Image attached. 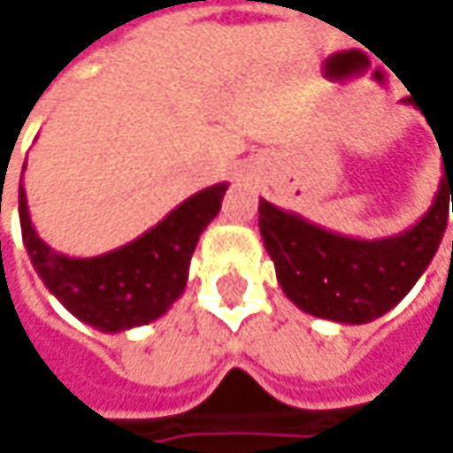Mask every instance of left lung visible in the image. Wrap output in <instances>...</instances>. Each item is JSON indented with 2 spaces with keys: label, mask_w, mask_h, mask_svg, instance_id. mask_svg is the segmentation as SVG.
Wrapping results in <instances>:
<instances>
[{
  "label": "left lung",
  "mask_w": 453,
  "mask_h": 453,
  "mask_svg": "<svg viewBox=\"0 0 453 453\" xmlns=\"http://www.w3.org/2000/svg\"><path fill=\"white\" fill-rule=\"evenodd\" d=\"M449 197L453 204V164L443 161L434 204L405 233L349 238L266 200H258V230L295 305L315 318L361 326L397 305L428 269L449 223Z\"/></svg>",
  "instance_id": "obj_1"
}]
</instances>
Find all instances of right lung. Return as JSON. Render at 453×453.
I'll use <instances>...</instances> for the list:
<instances>
[{"label": "right lung", "instance_id": "right-lung-1", "mask_svg": "<svg viewBox=\"0 0 453 453\" xmlns=\"http://www.w3.org/2000/svg\"><path fill=\"white\" fill-rule=\"evenodd\" d=\"M227 184L184 200L141 238L115 251L71 258L53 251L30 223L19 179V226L27 256L48 292L96 331L122 333L158 320L181 297L202 230L220 212Z\"/></svg>", "mask_w": 453, "mask_h": 453}]
</instances>
